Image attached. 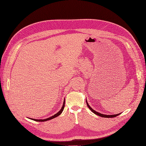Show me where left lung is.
I'll return each instance as SVG.
<instances>
[{
	"label": "left lung",
	"instance_id": "obj_1",
	"mask_svg": "<svg viewBox=\"0 0 146 146\" xmlns=\"http://www.w3.org/2000/svg\"><path fill=\"white\" fill-rule=\"evenodd\" d=\"M86 104H87V105L88 106V108L91 110V111L92 112H94L95 114L97 115H99V116H100L101 117H104V118H113V117H115L118 116V115L120 114V113H118V114H115V115H104V114H102L101 113H99V112L95 111V110H94L92 108H91V107L90 106V105H89V104L88 103L86 99Z\"/></svg>",
	"mask_w": 146,
	"mask_h": 146
}]
</instances>
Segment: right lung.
Here are the masks:
<instances>
[{"instance_id": "obj_1", "label": "right lung", "mask_w": 146, "mask_h": 146, "mask_svg": "<svg viewBox=\"0 0 146 146\" xmlns=\"http://www.w3.org/2000/svg\"><path fill=\"white\" fill-rule=\"evenodd\" d=\"M64 105H65V99H64V102H63V106L61 107V110H60L57 113H56L55 115H52V117H50V118H48L44 119H33V118H31V119H32V120H34V121H38V122H44V121H47L50 120V119H51L54 118L58 117V115H60L61 113H62V112L63 111V110H64Z\"/></svg>"}]
</instances>
